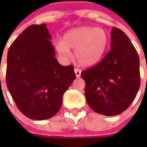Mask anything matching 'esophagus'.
<instances>
[{"instance_id": "1", "label": "esophagus", "mask_w": 147, "mask_h": 147, "mask_svg": "<svg viewBox=\"0 0 147 147\" xmlns=\"http://www.w3.org/2000/svg\"><path fill=\"white\" fill-rule=\"evenodd\" d=\"M74 71H75V74H76V77H79V76H81V72H82L81 70H79V69H77V68H75Z\"/></svg>"}]
</instances>
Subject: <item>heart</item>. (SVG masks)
<instances>
[{"label":"heart","instance_id":"1","mask_svg":"<svg viewBox=\"0 0 147 147\" xmlns=\"http://www.w3.org/2000/svg\"><path fill=\"white\" fill-rule=\"evenodd\" d=\"M109 45V36L103 29L82 26L69 30L63 42L57 44L58 52L71 56L69 48L75 49V58L82 66H92L99 63Z\"/></svg>","mask_w":147,"mask_h":147}]
</instances>
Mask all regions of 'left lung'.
<instances>
[{
    "mask_svg": "<svg viewBox=\"0 0 147 147\" xmlns=\"http://www.w3.org/2000/svg\"><path fill=\"white\" fill-rule=\"evenodd\" d=\"M81 76L86 83L87 103L93 111L105 116L124 111L140 86L139 56L126 34L113 27L111 50L99 64Z\"/></svg>",
    "mask_w": 147,
    "mask_h": 147,
    "instance_id": "obj_1",
    "label": "left lung"
}]
</instances>
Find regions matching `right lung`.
<instances>
[{"label": "right lung", "mask_w": 147, "mask_h": 147, "mask_svg": "<svg viewBox=\"0 0 147 147\" xmlns=\"http://www.w3.org/2000/svg\"><path fill=\"white\" fill-rule=\"evenodd\" d=\"M47 25L26 28L7 53V86L18 110L27 117L45 120L60 109L65 92L76 78L74 66L55 58Z\"/></svg>", "instance_id": "obj_1"}]
</instances>
